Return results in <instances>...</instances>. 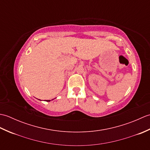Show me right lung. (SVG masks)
Returning <instances> with one entry per match:
<instances>
[{
  "label": "right lung",
  "mask_w": 150,
  "mask_h": 150,
  "mask_svg": "<svg viewBox=\"0 0 150 150\" xmlns=\"http://www.w3.org/2000/svg\"><path fill=\"white\" fill-rule=\"evenodd\" d=\"M51 100H47V102H50Z\"/></svg>",
  "instance_id": "obj_1"
}]
</instances>
